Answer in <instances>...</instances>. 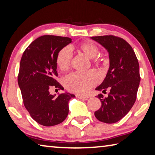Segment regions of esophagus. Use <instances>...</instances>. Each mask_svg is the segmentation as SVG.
<instances>
[{
  "instance_id": "1",
  "label": "esophagus",
  "mask_w": 155,
  "mask_h": 155,
  "mask_svg": "<svg viewBox=\"0 0 155 155\" xmlns=\"http://www.w3.org/2000/svg\"><path fill=\"white\" fill-rule=\"evenodd\" d=\"M77 97L79 99H82V100H85V101H87L88 99L87 97H85V96H80V95H77Z\"/></svg>"
}]
</instances>
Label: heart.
I'll use <instances>...</instances> for the list:
<instances>
[{"mask_svg": "<svg viewBox=\"0 0 155 155\" xmlns=\"http://www.w3.org/2000/svg\"><path fill=\"white\" fill-rule=\"evenodd\" d=\"M77 51L89 59H94L98 55L99 51L95 44L90 41H84L77 47ZM72 54L68 47L62 48L57 56V65L61 71L69 68L71 64ZM94 60V62H96ZM98 83V77L92 71L87 72H73L65 77L64 80V85L68 90L78 94H85L91 87Z\"/></svg>", "mask_w": 155, "mask_h": 155, "instance_id": "1", "label": "heart"}]
</instances>
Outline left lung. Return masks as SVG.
I'll use <instances>...</instances> for the list:
<instances>
[{
	"label": "left lung",
	"mask_w": 155,
	"mask_h": 155,
	"mask_svg": "<svg viewBox=\"0 0 155 155\" xmlns=\"http://www.w3.org/2000/svg\"><path fill=\"white\" fill-rule=\"evenodd\" d=\"M105 48L109 53V68L103 82L96 90H108V96L102 94L96 97L101 107L94 113L99 121L107 124L118 122L134 104L140 82V66L132 47L122 38L114 35L91 38Z\"/></svg>",
	"instance_id": "1"
}]
</instances>
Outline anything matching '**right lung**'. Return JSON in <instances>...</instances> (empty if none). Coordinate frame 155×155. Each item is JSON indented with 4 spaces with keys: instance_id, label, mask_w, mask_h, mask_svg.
<instances>
[{
    "instance_id": "add662e5",
    "label": "right lung",
    "mask_w": 155,
    "mask_h": 155,
    "mask_svg": "<svg viewBox=\"0 0 155 155\" xmlns=\"http://www.w3.org/2000/svg\"><path fill=\"white\" fill-rule=\"evenodd\" d=\"M72 42L66 37L43 35L37 38L25 50L20 60L18 83L25 108L38 124L52 127L64 122L74 94L63 93L55 97L49 90L55 87L64 90L55 78L57 56Z\"/></svg>"
}]
</instances>
